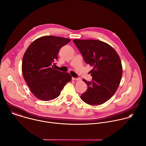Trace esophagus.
Instances as JSON below:
<instances>
[{"mask_svg": "<svg viewBox=\"0 0 146 146\" xmlns=\"http://www.w3.org/2000/svg\"><path fill=\"white\" fill-rule=\"evenodd\" d=\"M72 80H77V81H78V80H80V79L79 78H74V77H72Z\"/></svg>", "mask_w": 146, "mask_h": 146, "instance_id": "34e87169", "label": "esophagus"}]
</instances>
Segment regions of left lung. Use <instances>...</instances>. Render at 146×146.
Segmentation results:
<instances>
[{
	"mask_svg": "<svg viewBox=\"0 0 146 146\" xmlns=\"http://www.w3.org/2000/svg\"><path fill=\"white\" fill-rule=\"evenodd\" d=\"M73 42L84 58L93 68L92 80L83 79L88 88L80 96L90 105H99L109 100L118 89L122 76L120 58L109 44L98 40L75 39Z\"/></svg>",
	"mask_w": 146,
	"mask_h": 146,
	"instance_id": "obj_1",
	"label": "left lung"
}]
</instances>
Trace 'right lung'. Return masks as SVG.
Masks as SVG:
<instances>
[{
	"instance_id": "obj_1",
	"label": "right lung",
	"mask_w": 146,
	"mask_h": 146,
	"mask_svg": "<svg viewBox=\"0 0 146 146\" xmlns=\"http://www.w3.org/2000/svg\"><path fill=\"white\" fill-rule=\"evenodd\" d=\"M70 39L54 36L40 37L29 46L22 62L24 78L31 92L41 100L57 98L72 80L69 73L54 69L59 50Z\"/></svg>"
}]
</instances>
